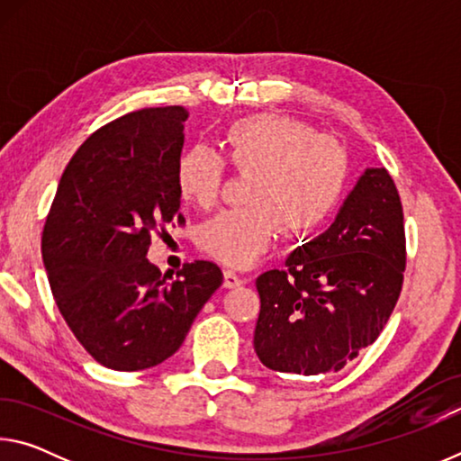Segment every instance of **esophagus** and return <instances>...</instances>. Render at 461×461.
<instances>
[{"instance_id": "34e87169", "label": "esophagus", "mask_w": 461, "mask_h": 461, "mask_svg": "<svg viewBox=\"0 0 461 461\" xmlns=\"http://www.w3.org/2000/svg\"><path fill=\"white\" fill-rule=\"evenodd\" d=\"M240 285H244V278H241L240 275H236L233 270H225L223 272V286L225 288H236Z\"/></svg>"}]
</instances>
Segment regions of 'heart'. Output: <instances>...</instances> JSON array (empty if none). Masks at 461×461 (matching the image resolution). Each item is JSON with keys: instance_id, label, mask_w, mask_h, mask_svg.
Segmentation results:
<instances>
[{"instance_id": "heart-1", "label": "heart", "mask_w": 461, "mask_h": 461, "mask_svg": "<svg viewBox=\"0 0 461 461\" xmlns=\"http://www.w3.org/2000/svg\"><path fill=\"white\" fill-rule=\"evenodd\" d=\"M223 158L193 148L176 167L186 201L212 209L220 201L225 163L248 178L246 207L203 223L199 246L231 268H248L275 246L280 230L305 236L330 220L346 193L349 156L341 142L283 113H256L225 130Z\"/></svg>"}]
</instances>
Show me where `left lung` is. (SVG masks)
<instances>
[{
  "mask_svg": "<svg viewBox=\"0 0 461 461\" xmlns=\"http://www.w3.org/2000/svg\"><path fill=\"white\" fill-rule=\"evenodd\" d=\"M407 267L402 203L386 168H366L335 221L256 278L254 349L275 372H339L384 330Z\"/></svg>",
  "mask_w": 461,
  "mask_h": 461,
  "instance_id": "1",
  "label": "left lung"
}]
</instances>
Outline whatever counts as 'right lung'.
<instances>
[{
	"label": "right lung",
	"instance_id": "1",
	"mask_svg": "<svg viewBox=\"0 0 461 461\" xmlns=\"http://www.w3.org/2000/svg\"><path fill=\"white\" fill-rule=\"evenodd\" d=\"M181 105L122 115L85 140L60 176L42 231V260L60 315L93 360L146 370L173 356L223 283L194 260L176 280L148 262L152 236L178 213Z\"/></svg>",
	"mask_w": 461,
	"mask_h": 461
}]
</instances>
